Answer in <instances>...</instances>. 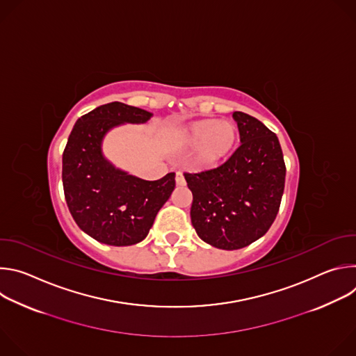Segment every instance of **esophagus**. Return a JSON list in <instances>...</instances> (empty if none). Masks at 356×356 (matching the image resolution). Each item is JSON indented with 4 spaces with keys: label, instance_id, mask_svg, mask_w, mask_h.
Instances as JSON below:
<instances>
[{
    "label": "esophagus",
    "instance_id": "obj_1",
    "mask_svg": "<svg viewBox=\"0 0 356 356\" xmlns=\"http://www.w3.org/2000/svg\"><path fill=\"white\" fill-rule=\"evenodd\" d=\"M176 184L177 186H184L186 184V180H184V176L181 172H176Z\"/></svg>",
    "mask_w": 356,
    "mask_h": 356
}]
</instances>
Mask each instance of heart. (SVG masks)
I'll return each mask as SVG.
<instances>
[{"label": "heart", "mask_w": 356, "mask_h": 356, "mask_svg": "<svg viewBox=\"0 0 356 356\" xmlns=\"http://www.w3.org/2000/svg\"><path fill=\"white\" fill-rule=\"evenodd\" d=\"M234 124L217 120H200L190 124L181 134L188 146H195L194 161L200 168H216L228 158L236 142Z\"/></svg>", "instance_id": "obj_1"}]
</instances>
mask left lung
Wrapping results in <instances>:
<instances>
[{"label": "left lung", "instance_id": "1", "mask_svg": "<svg viewBox=\"0 0 356 356\" xmlns=\"http://www.w3.org/2000/svg\"><path fill=\"white\" fill-rule=\"evenodd\" d=\"M241 146L220 168L184 173L193 193L190 210L197 235L211 246L241 249L273 224L284 190L286 166L277 136L259 120L232 114Z\"/></svg>", "mask_w": 356, "mask_h": 356}]
</instances>
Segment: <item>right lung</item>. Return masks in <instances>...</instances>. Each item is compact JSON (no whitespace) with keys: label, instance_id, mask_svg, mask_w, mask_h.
<instances>
[{"label":"right lung","instance_id":"1","mask_svg":"<svg viewBox=\"0 0 356 356\" xmlns=\"http://www.w3.org/2000/svg\"><path fill=\"white\" fill-rule=\"evenodd\" d=\"M152 115L114 101L80 117L69 135L62 170L67 207L80 229L101 243L143 241L175 190V173L143 180L115 168L103 154V140L113 128L145 124Z\"/></svg>","mask_w":356,"mask_h":356}]
</instances>
